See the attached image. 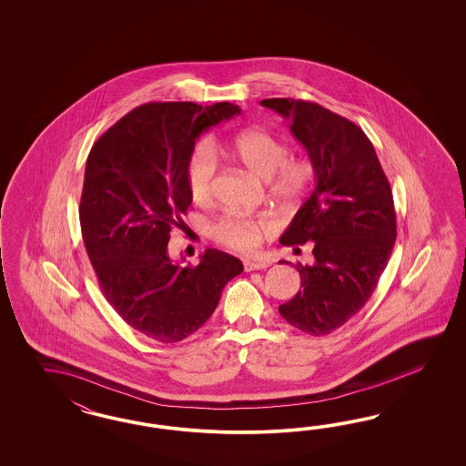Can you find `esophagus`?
Returning <instances> with one entry per match:
<instances>
[{
    "label": "esophagus",
    "mask_w": 466,
    "mask_h": 466,
    "mask_svg": "<svg viewBox=\"0 0 466 466\" xmlns=\"http://www.w3.org/2000/svg\"><path fill=\"white\" fill-rule=\"evenodd\" d=\"M269 261L267 259H244V269L253 271V269L268 268Z\"/></svg>",
    "instance_id": "esophagus-1"
}]
</instances>
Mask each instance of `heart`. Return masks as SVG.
<instances>
[{
  "instance_id": "obj_1",
  "label": "heart",
  "mask_w": 466,
  "mask_h": 466,
  "mask_svg": "<svg viewBox=\"0 0 466 466\" xmlns=\"http://www.w3.org/2000/svg\"><path fill=\"white\" fill-rule=\"evenodd\" d=\"M232 157L254 176L268 181L269 191L277 197L296 198L309 183L310 169L304 160L287 158L289 150L282 141L267 131L249 129L238 135L232 145ZM218 169L217 152L210 141H199L187 162V191L197 205L212 201L213 184ZM277 228L271 217H246L228 213L218 218L212 228L213 239L236 251H254L265 236Z\"/></svg>"
}]
</instances>
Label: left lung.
<instances>
[{
    "mask_svg": "<svg viewBox=\"0 0 466 466\" xmlns=\"http://www.w3.org/2000/svg\"><path fill=\"white\" fill-rule=\"evenodd\" d=\"M290 119L316 186L283 232V246L312 242L314 265H297L300 290L279 310L314 337L329 335L366 306L396 239L393 193L366 133L319 104L265 99ZM283 263V261H280Z\"/></svg>",
    "mask_w": 466,
    "mask_h": 466,
    "instance_id": "left-lung-1",
    "label": "left lung"
}]
</instances>
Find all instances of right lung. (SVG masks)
<instances>
[{"label": "right lung", "instance_id": "add662e5", "mask_svg": "<svg viewBox=\"0 0 466 466\" xmlns=\"http://www.w3.org/2000/svg\"><path fill=\"white\" fill-rule=\"evenodd\" d=\"M236 114L239 106L228 102H148L109 127L86 158L78 210L85 249L107 302L147 339L191 337L244 269L218 249H207L197 267L167 249L193 201L186 174L198 137Z\"/></svg>", "mask_w": 466, "mask_h": 466}]
</instances>
